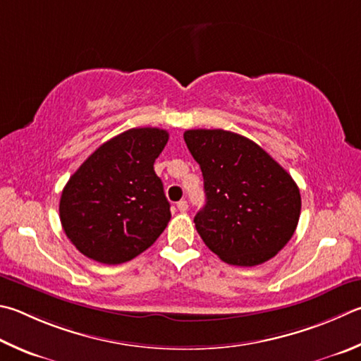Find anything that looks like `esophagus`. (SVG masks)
Returning a JSON list of instances; mask_svg holds the SVG:
<instances>
[{"instance_id": "34e87169", "label": "esophagus", "mask_w": 361, "mask_h": 361, "mask_svg": "<svg viewBox=\"0 0 361 361\" xmlns=\"http://www.w3.org/2000/svg\"><path fill=\"white\" fill-rule=\"evenodd\" d=\"M176 208H178V209H180V212H183V213H185V212H186V209H188V202H186L185 199H183V200H180V202H176Z\"/></svg>"}]
</instances>
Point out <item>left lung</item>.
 <instances>
[{
    "mask_svg": "<svg viewBox=\"0 0 361 361\" xmlns=\"http://www.w3.org/2000/svg\"><path fill=\"white\" fill-rule=\"evenodd\" d=\"M207 203L194 218L212 251L231 265L274 257L297 228L301 197L292 176L257 143L224 129H189Z\"/></svg>",
    "mask_w": 361,
    "mask_h": 361,
    "instance_id": "left-lung-1",
    "label": "left lung"
}]
</instances>
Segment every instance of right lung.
I'll return each mask as SVG.
<instances>
[{
  "label": "right lung",
  "mask_w": 361,
  "mask_h": 361,
  "mask_svg": "<svg viewBox=\"0 0 361 361\" xmlns=\"http://www.w3.org/2000/svg\"><path fill=\"white\" fill-rule=\"evenodd\" d=\"M169 133L133 128L107 140L85 161L60 199L63 231L83 255L123 264L152 246L170 221V203L154 161Z\"/></svg>",
  "instance_id": "1"
}]
</instances>
